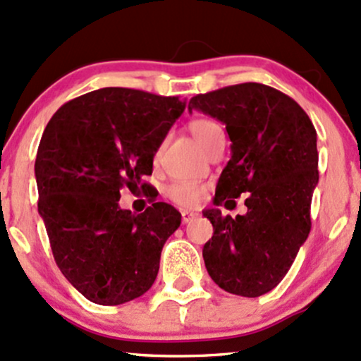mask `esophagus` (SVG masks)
Returning <instances> with one entry per match:
<instances>
[{"label": "esophagus", "mask_w": 361, "mask_h": 361, "mask_svg": "<svg viewBox=\"0 0 361 361\" xmlns=\"http://www.w3.org/2000/svg\"><path fill=\"white\" fill-rule=\"evenodd\" d=\"M195 217H197L195 212H188V210H183V212H181V221H183V224H188L190 221H193Z\"/></svg>", "instance_id": "34e87169"}]
</instances>
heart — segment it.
I'll use <instances>...</instances> for the list:
<instances>
[{
	"instance_id": "heart-1",
	"label": "heart",
	"mask_w": 361,
	"mask_h": 361,
	"mask_svg": "<svg viewBox=\"0 0 361 361\" xmlns=\"http://www.w3.org/2000/svg\"><path fill=\"white\" fill-rule=\"evenodd\" d=\"M190 132H192L193 139L200 147H204L207 140L212 137L214 134L221 132V127L209 118H195L190 122ZM204 186L193 183V181H176L168 188V197L173 202L181 207H195L202 202L204 198Z\"/></svg>"
}]
</instances>
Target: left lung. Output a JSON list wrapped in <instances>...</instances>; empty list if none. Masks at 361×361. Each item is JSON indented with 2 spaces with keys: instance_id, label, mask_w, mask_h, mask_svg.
<instances>
[{
  "instance_id": "obj_1",
  "label": "left lung",
  "mask_w": 361,
  "mask_h": 361,
  "mask_svg": "<svg viewBox=\"0 0 361 361\" xmlns=\"http://www.w3.org/2000/svg\"><path fill=\"white\" fill-rule=\"evenodd\" d=\"M221 120L231 159L215 188L214 205L247 193L244 215L205 209L214 226L205 268L234 295L259 297L280 283L310 233V202L319 181L317 134L295 100L259 82L197 94L188 111Z\"/></svg>"
}]
</instances>
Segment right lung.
<instances>
[{"instance_id": "1", "label": "right lung", "mask_w": 361, "mask_h": 361, "mask_svg": "<svg viewBox=\"0 0 361 361\" xmlns=\"http://www.w3.org/2000/svg\"><path fill=\"white\" fill-rule=\"evenodd\" d=\"M185 106L178 97L102 88L64 103L45 127L35 159L39 214L62 275L94 304H126L154 283L181 214L154 202L135 215L120 209V190L151 175Z\"/></svg>"}]
</instances>
